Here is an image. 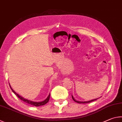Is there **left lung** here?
Here are the masks:
<instances>
[{
	"label": "left lung",
	"instance_id": "1",
	"mask_svg": "<svg viewBox=\"0 0 122 122\" xmlns=\"http://www.w3.org/2000/svg\"><path fill=\"white\" fill-rule=\"evenodd\" d=\"M72 99H73L74 100V101H75L76 102H77V103H89V102H92L93 101H95V100H97V99H95V100H91V101H85V102H81V101H76V100L74 99L73 97H72Z\"/></svg>",
	"mask_w": 122,
	"mask_h": 122
}]
</instances>
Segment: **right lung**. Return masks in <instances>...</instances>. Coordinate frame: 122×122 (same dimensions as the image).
<instances>
[{
  "label": "right lung",
  "mask_w": 122,
  "mask_h": 122,
  "mask_svg": "<svg viewBox=\"0 0 122 122\" xmlns=\"http://www.w3.org/2000/svg\"><path fill=\"white\" fill-rule=\"evenodd\" d=\"M10 89H12V91L15 94L19 99H20L21 100H22V101L25 102V103H28L29 104H30V105L32 106H35V107H39V106H43L44 104H46V103H47L48 102V101H49V99H50V94H49V96L48 97L46 98V99L44 100L43 101H42V102H33V101H29V100H28L27 99H25L24 98L22 97H21L19 95H18V94L16 93L13 90V89L11 88V87H10Z\"/></svg>",
  "instance_id": "add662e5"
}]
</instances>
